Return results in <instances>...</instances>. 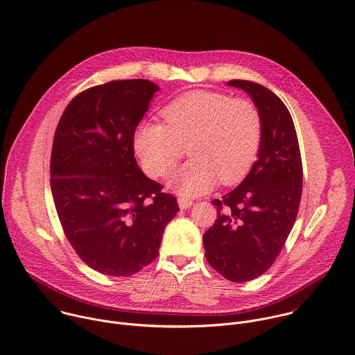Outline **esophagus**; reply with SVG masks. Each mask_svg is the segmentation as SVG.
<instances>
[{
  "label": "esophagus",
  "mask_w": 355,
  "mask_h": 355,
  "mask_svg": "<svg viewBox=\"0 0 355 355\" xmlns=\"http://www.w3.org/2000/svg\"><path fill=\"white\" fill-rule=\"evenodd\" d=\"M178 205H180L181 209H189L193 205V200L191 198H187V196H180L178 198Z\"/></svg>",
  "instance_id": "esophagus-1"
}]
</instances>
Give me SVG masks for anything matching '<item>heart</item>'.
I'll return each instance as SVG.
<instances>
[{"label": "heart", "instance_id": "b5f03b06", "mask_svg": "<svg viewBox=\"0 0 355 355\" xmlns=\"http://www.w3.org/2000/svg\"><path fill=\"white\" fill-rule=\"evenodd\" d=\"M163 116L166 124L138 125L134 149L144 171L162 178L188 148L192 159L170 178V187L181 195L203 193L218 178L225 185L241 181L259 155L263 120L250 98L192 90L168 103Z\"/></svg>", "mask_w": 355, "mask_h": 355}]
</instances>
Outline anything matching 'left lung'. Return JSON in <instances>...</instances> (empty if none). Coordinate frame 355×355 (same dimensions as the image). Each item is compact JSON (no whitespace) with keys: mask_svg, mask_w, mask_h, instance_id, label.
I'll return each instance as SVG.
<instances>
[{"mask_svg":"<svg viewBox=\"0 0 355 355\" xmlns=\"http://www.w3.org/2000/svg\"><path fill=\"white\" fill-rule=\"evenodd\" d=\"M227 85L245 90L258 105L263 138L245 180L211 200L217 218L203 234V247L217 273L244 283L268 272L287 241L301 202L302 160L291 114L280 97L251 80Z\"/></svg>","mask_w":355,"mask_h":355,"instance_id":"1","label":"left lung"}]
</instances>
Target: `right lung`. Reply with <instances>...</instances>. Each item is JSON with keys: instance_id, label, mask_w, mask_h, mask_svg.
I'll return each instance as SVG.
<instances>
[{"instance_id": "obj_1", "label": "right lung", "mask_w": 355, "mask_h": 355, "mask_svg": "<svg viewBox=\"0 0 355 355\" xmlns=\"http://www.w3.org/2000/svg\"><path fill=\"white\" fill-rule=\"evenodd\" d=\"M159 87L148 79L110 80L76 94L57 125L50 184L64 234L93 270L127 277L159 255L175 196L134 157V134Z\"/></svg>"}]
</instances>
